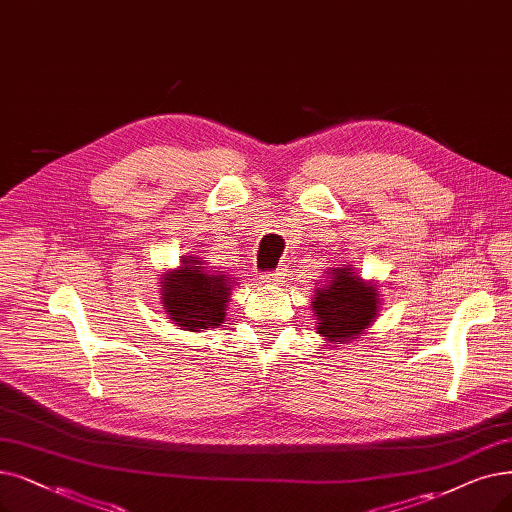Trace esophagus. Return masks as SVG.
<instances>
[{
	"instance_id": "34e87169",
	"label": "esophagus",
	"mask_w": 512,
	"mask_h": 512,
	"mask_svg": "<svg viewBox=\"0 0 512 512\" xmlns=\"http://www.w3.org/2000/svg\"><path fill=\"white\" fill-rule=\"evenodd\" d=\"M283 277H281V273L279 271H275V273H269V275H262V281L264 283H279Z\"/></svg>"
}]
</instances>
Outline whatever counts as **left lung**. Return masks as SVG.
<instances>
[{"label": "left lung", "instance_id": "left-lung-1", "mask_svg": "<svg viewBox=\"0 0 512 512\" xmlns=\"http://www.w3.org/2000/svg\"><path fill=\"white\" fill-rule=\"evenodd\" d=\"M378 288L363 281L353 264L327 271L325 281L315 290L313 313L317 317V334L327 342L346 344L363 334L378 315Z\"/></svg>", "mask_w": 512, "mask_h": 512}]
</instances>
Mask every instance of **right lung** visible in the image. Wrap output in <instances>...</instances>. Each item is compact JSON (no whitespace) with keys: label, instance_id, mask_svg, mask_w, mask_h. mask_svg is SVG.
<instances>
[{"label":"right lung","instance_id":"add662e5","mask_svg":"<svg viewBox=\"0 0 512 512\" xmlns=\"http://www.w3.org/2000/svg\"><path fill=\"white\" fill-rule=\"evenodd\" d=\"M201 264L195 256H185L176 271L161 275V306L178 330L203 332L224 321L235 281L222 271H208Z\"/></svg>","mask_w":512,"mask_h":512}]
</instances>
